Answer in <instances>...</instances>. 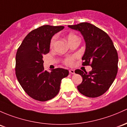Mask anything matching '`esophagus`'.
Returning <instances> with one entry per match:
<instances>
[{"instance_id":"obj_1","label":"esophagus","mask_w":127,"mask_h":127,"mask_svg":"<svg viewBox=\"0 0 127 127\" xmlns=\"http://www.w3.org/2000/svg\"><path fill=\"white\" fill-rule=\"evenodd\" d=\"M69 73L71 74H75V70H73V69H69Z\"/></svg>"}]
</instances>
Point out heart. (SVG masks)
I'll list each match as a JSON object with an SVG mask.
<instances>
[{"label": "heart", "mask_w": 127, "mask_h": 127, "mask_svg": "<svg viewBox=\"0 0 127 127\" xmlns=\"http://www.w3.org/2000/svg\"><path fill=\"white\" fill-rule=\"evenodd\" d=\"M76 38H78V36H77V35H75V34H73V33H69V34H68L67 39L69 41ZM57 35H56L55 34V35L53 36L51 40H50V48L53 47V46H54L55 44V42H56V41H57ZM74 60H75L74 57H67V58H66L64 60V63L66 66H72L73 64H74Z\"/></svg>", "instance_id": "heart-1"}]
</instances>
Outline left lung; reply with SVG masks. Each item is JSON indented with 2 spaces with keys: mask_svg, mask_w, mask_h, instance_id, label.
<instances>
[{
  "mask_svg": "<svg viewBox=\"0 0 127 127\" xmlns=\"http://www.w3.org/2000/svg\"><path fill=\"white\" fill-rule=\"evenodd\" d=\"M69 28L81 32L86 42V50L82 57L83 66H91L87 72L80 69L75 73L83 77L77 89L83 95L97 97L107 91L115 80L118 70V55L108 34L88 22L69 25Z\"/></svg>",
  "mask_w": 127,
  "mask_h": 127,
  "instance_id": "obj_1",
  "label": "left lung"
}]
</instances>
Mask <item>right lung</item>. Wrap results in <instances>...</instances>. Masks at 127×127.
<instances>
[{
  "instance_id": "right-lung-1",
  "label": "right lung",
  "mask_w": 127,
  "mask_h": 127,
  "mask_svg": "<svg viewBox=\"0 0 127 127\" xmlns=\"http://www.w3.org/2000/svg\"><path fill=\"white\" fill-rule=\"evenodd\" d=\"M63 26L45 25L30 32L19 47L16 55L15 71L24 91L32 98L41 102L52 99L60 91L61 80L69 71L57 68L50 72L44 70L43 56L50 51L52 37Z\"/></svg>"
}]
</instances>
